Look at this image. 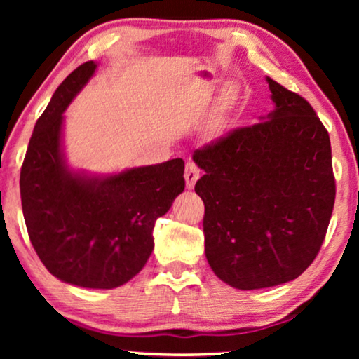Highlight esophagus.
<instances>
[{"label": "esophagus", "instance_id": "1", "mask_svg": "<svg viewBox=\"0 0 359 359\" xmlns=\"http://www.w3.org/2000/svg\"><path fill=\"white\" fill-rule=\"evenodd\" d=\"M199 175H201V170L198 168V165L193 163V161H189V163H186V170H184V178H186V186L188 188H194L196 181L199 180Z\"/></svg>", "mask_w": 359, "mask_h": 359}]
</instances>
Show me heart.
<instances>
[{"mask_svg":"<svg viewBox=\"0 0 359 359\" xmlns=\"http://www.w3.org/2000/svg\"><path fill=\"white\" fill-rule=\"evenodd\" d=\"M233 97H235V91L232 90V88H230V90H229L227 93H225V101L230 102V101L233 100Z\"/></svg>","mask_w":359,"mask_h":359,"instance_id":"b5f03b06","label":"heart"}]
</instances>
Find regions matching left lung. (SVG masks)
Wrapping results in <instances>:
<instances>
[{
	"instance_id": "8db88e82",
	"label": "left lung",
	"mask_w": 359,
	"mask_h": 359,
	"mask_svg": "<svg viewBox=\"0 0 359 359\" xmlns=\"http://www.w3.org/2000/svg\"><path fill=\"white\" fill-rule=\"evenodd\" d=\"M274 109L196 150L204 176L205 258L229 286L252 291L311 266L335 204L330 137L297 93L266 78Z\"/></svg>"
}]
</instances>
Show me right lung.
<instances>
[{
    "label": "right lung",
    "mask_w": 359,
    "mask_h": 359,
    "mask_svg": "<svg viewBox=\"0 0 359 359\" xmlns=\"http://www.w3.org/2000/svg\"><path fill=\"white\" fill-rule=\"evenodd\" d=\"M95 70V62L83 63L53 93L29 140L19 186L29 238L43 266L63 283L112 289L130 281L150 258L156 219L184 189V161L106 178L67 168L63 111Z\"/></svg>",
    "instance_id": "1"
}]
</instances>
